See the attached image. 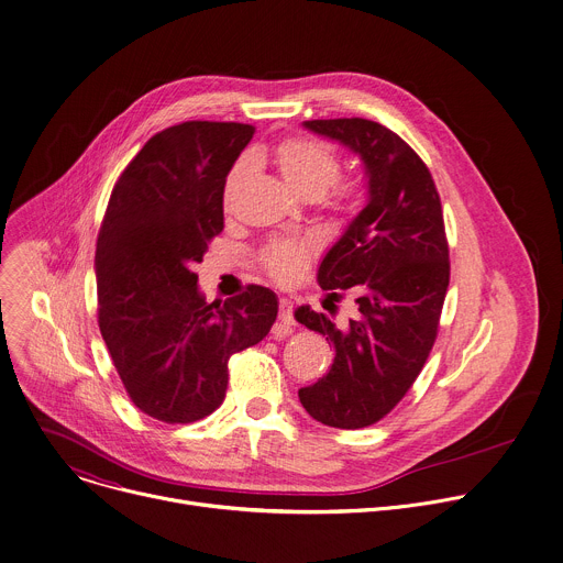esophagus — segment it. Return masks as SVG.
I'll list each match as a JSON object with an SVG mask.
<instances>
[{"label":"esophagus","instance_id":"1","mask_svg":"<svg viewBox=\"0 0 563 563\" xmlns=\"http://www.w3.org/2000/svg\"><path fill=\"white\" fill-rule=\"evenodd\" d=\"M278 320H280V323H285V325H294V302L289 298H280Z\"/></svg>","mask_w":563,"mask_h":563}]
</instances>
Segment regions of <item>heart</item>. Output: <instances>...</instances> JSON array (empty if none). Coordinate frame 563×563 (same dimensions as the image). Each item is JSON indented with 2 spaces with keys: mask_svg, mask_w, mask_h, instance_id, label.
Returning <instances> with one entry per match:
<instances>
[{
  "mask_svg": "<svg viewBox=\"0 0 563 563\" xmlns=\"http://www.w3.org/2000/svg\"><path fill=\"white\" fill-rule=\"evenodd\" d=\"M274 163L285 180V185L300 198L318 200L323 198L330 187L336 183L341 174V159L332 146L311 140V137H287L274 148ZM250 172V159H238L231 167L224 189L222 202L229 205L238 185ZM350 196V189L343 187L339 191V205ZM316 245L311 240H274L263 252L261 261L272 278L278 283H296L302 278L309 258Z\"/></svg>",
  "mask_w": 563,
  "mask_h": 563,
  "instance_id": "heart-1",
  "label": "heart"
}]
</instances>
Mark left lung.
<instances>
[{"label":"left lung","instance_id":"1","mask_svg":"<svg viewBox=\"0 0 563 563\" xmlns=\"http://www.w3.org/2000/svg\"><path fill=\"white\" fill-rule=\"evenodd\" d=\"M302 126L361 159L367 200L318 267L320 287L356 296V318L339 328L309 305L294 311L336 352L330 372L298 398L316 421L358 430L406 396L434 345L450 283L443 211L423 159L394 131L363 118Z\"/></svg>","mask_w":563,"mask_h":563}]
</instances>
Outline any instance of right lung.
I'll return each instance as SVG.
<instances>
[{
  "instance_id": "obj_1",
  "label": "right lung",
  "mask_w": 563,
  "mask_h": 563,
  "mask_svg": "<svg viewBox=\"0 0 563 563\" xmlns=\"http://www.w3.org/2000/svg\"><path fill=\"white\" fill-rule=\"evenodd\" d=\"M254 126L183 122L155 133L113 187L98 235L100 332L144 415L194 423L224 400L231 354L276 320L272 289L207 302L194 265L224 227L222 189Z\"/></svg>"
}]
</instances>
